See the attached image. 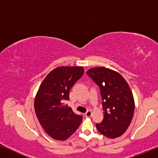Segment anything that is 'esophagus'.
Returning a JSON list of instances; mask_svg holds the SVG:
<instances>
[{
	"instance_id": "esophagus-1",
	"label": "esophagus",
	"mask_w": 158,
	"mask_h": 158,
	"mask_svg": "<svg viewBox=\"0 0 158 158\" xmlns=\"http://www.w3.org/2000/svg\"><path fill=\"white\" fill-rule=\"evenodd\" d=\"M91 115H92V112L91 111H90V110H88V111H86V113L85 114V117H90V116H91Z\"/></svg>"
}]
</instances>
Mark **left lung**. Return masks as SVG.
<instances>
[{"label":"left lung","instance_id":"obj_1","mask_svg":"<svg viewBox=\"0 0 158 158\" xmlns=\"http://www.w3.org/2000/svg\"><path fill=\"white\" fill-rule=\"evenodd\" d=\"M99 87L102 99L103 119L96 124L98 131L109 138L122 135L128 128L135 111V101L128 83L119 73L105 68L87 71Z\"/></svg>","mask_w":158,"mask_h":158}]
</instances>
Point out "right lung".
Segmentation results:
<instances>
[{"label": "right lung", "instance_id": "1", "mask_svg": "<svg viewBox=\"0 0 158 158\" xmlns=\"http://www.w3.org/2000/svg\"><path fill=\"white\" fill-rule=\"evenodd\" d=\"M82 67H60L51 71L41 84L34 101L40 124L52 138L65 140L76 131L83 116L64 104L71 88L83 76Z\"/></svg>", "mask_w": 158, "mask_h": 158}]
</instances>
